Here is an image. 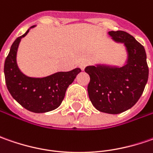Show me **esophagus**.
<instances>
[{
	"mask_svg": "<svg viewBox=\"0 0 153 153\" xmlns=\"http://www.w3.org/2000/svg\"><path fill=\"white\" fill-rule=\"evenodd\" d=\"M86 66H87V63H86V62H82V63H80L79 64V67L81 68L82 71H83V70L85 69Z\"/></svg>",
	"mask_w": 153,
	"mask_h": 153,
	"instance_id": "1",
	"label": "esophagus"
}]
</instances>
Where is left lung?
I'll use <instances>...</instances> for the list:
<instances>
[{"label": "left lung", "mask_w": 153, "mask_h": 153, "mask_svg": "<svg viewBox=\"0 0 153 153\" xmlns=\"http://www.w3.org/2000/svg\"><path fill=\"white\" fill-rule=\"evenodd\" d=\"M108 35L116 43H123L127 53L122 65L95 64L85 68L90 82L88 93L98 111L119 114L133 107L140 98L148 80L149 70L144 47L128 33L117 30Z\"/></svg>", "instance_id": "1"}]
</instances>
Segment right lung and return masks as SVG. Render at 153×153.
<instances>
[{
  "label": "right lung",
  "mask_w": 153,
  "mask_h": 153,
  "mask_svg": "<svg viewBox=\"0 0 153 153\" xmlns=\"http://www.w3.org/2000/svg\"><path fill=\"white\" fill-rule=\"evenodd\" d=\"M36 26H31L15 40L5 60L4 74L7 89L15 100L30 111L43 113L61 105L67 88L81 72V69L59 71L42 77H32L23 73L17 62L19 46L22 38Z\"/></svg>",
  "instance_id": "add662e5"
}]
</instances>
